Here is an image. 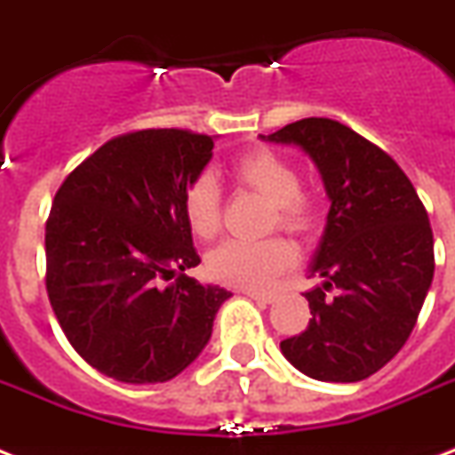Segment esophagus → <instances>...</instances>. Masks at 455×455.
I'll return each instance as SVG.
<instances>
[{
  "mask_svg": "<svg viewBox=\"0 0 455 455\" xmlns=\"http://www.w3.org/2000/svg\"><path fill=\"white\" fill-rule=\"evenodd\" d=\"M243 295H248L250 299H255V302L262 304H271L276 299V292H267V291H243Z\"/></svg>",
  "mask_w": 455,
  "mask_h": 455,
  "instance_id": "1",
  "label": "esophagus"
}]
</instances>
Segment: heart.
Here are the masks:
<instances>
[{
	"instance_id": "b5f03b06",
	"label": "heart",
	"mask_w": 455,
	"mask_h": 455,
	"mask_svg": "<svg viewBox=\"0 0 455 455\" xmlns=\"http://www.w3.org/2000/svg\"><path fill=\"white\" fill-rule=\"evenodd\" d=\"M235 179L271 203V227L304 234L314 227L316 210L299 193V174L283 156L269 148H250L234 160ZM184 214L193 235L212 238L221 224L220 186L210 174H200L184 191ZM295 250L281 238L250 243L224 241L207 255V274L235 288H264L292 267Z\"/></svg>"
}]
</instances>
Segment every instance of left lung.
Masks as SVG:
<instances>
[{
	"instance_id": "obj_1",
	"label": "left lung",
	"mask_w": 455,
	"mask_h": 455,
	"mask_svg": "<svg viewBox=\"0 0 455 455\" xmlns=\"http://www.w3.org/2000/svg\"><path fill=\"white\" fill-rule=\"evenodd\" d=\"M259 139L309 156L331 200L309 264L323 283L304 292L309 325L283 339L281 352L314 380H363L406 345L427 298L435 276L427 212L402 167L335 120L304 117Z\"/></svg>"
}]
</instances>
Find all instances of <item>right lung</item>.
<instances>
[{
  "label": "right lung",
  "mask_w": 455,
  "mask_h": 455,
  "mask_svg": "<svg viewBox=\"0 0 455 455\" xmlns=\"http://www.w3.org/2000/svg\"><path fill=\"white\" fill-rule=\"evenodd\" d=\"M214 139L141 130L77 164L46 220V292L75 352L120 382H167L198 359L231 292L184 271L198 267L184 191ZM180 271L172 286H160Z\"/></svg>",
  "instance_id": "right-lung-1"
}]
</instances>
